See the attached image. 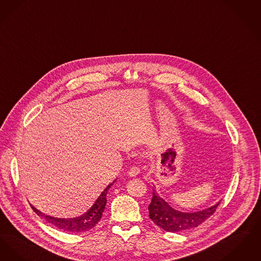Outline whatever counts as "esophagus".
Returning a JSON list of instances; mask_svg holds the SVG:
<instances>
[{"label": "esophagus", "instance_id": "esophagus-1", "mask_svg": "<svg viewBox=\"0 0 261 261\" xmlns=\"http://www.w3.org/2000/svg\"><path fill=\"white\" fill-rule=\"evenodd\" d=\"M139 172H140V170L138 168H136V167H134V168H132L130 170H128V175L129 176H132V177H136L137 176L138 174H139Z\"/></svg>", "mask_w": 261, "mask_h": 261}]
</instances>
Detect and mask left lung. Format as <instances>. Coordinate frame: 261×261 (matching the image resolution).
<instances>
[{"label":"left lung","instance_id":"8db88e82","mask_svg":"<svg viewBox=\"0 0 261 261\" xmlns=\"http://www.w3.org/2000/svg\"><path fill=\"white\" fill-rule=\"evenodd\" d=\"M219 203L220 202H217L210 207L197 212H181L170 206L168 202L158 196L155 188H153L152 201L148 206L149 217L156 225L165 231L180 232L199 226L216 212Z\"/></svg>","mask_w":261,"mask_h":261}]
</instances>
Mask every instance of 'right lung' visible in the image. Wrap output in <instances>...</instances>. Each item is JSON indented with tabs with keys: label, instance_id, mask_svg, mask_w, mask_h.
Listing matches in <instances>:
<instances>
[{
	"label": "right lung",
	"instance_id": "1",
	"mask_svg": "<svg viewBox=\"0 0 261 261\" xmlns=\"http://www.w3.org/2000/svg\"><path fill=\"white\" fill-rule=\"evenodd\" d=\"M117 179H115L112 183H110L99 195V197L96 199V201L93 203L91 207L84 213L81 216H75V217H71V218H61V217H55V216H47L45 215L44 213L40 212L39 210H37L35 206H32L33 211L39 216H42L44 219H45L48 223H50L51 225L57 227L58 229L65 231V232H72V233H82V232H86L92 229L95 226L99 220L101 219L102 214L104 212L105 205L107 203V199H106V195L108 190L110 189V187L113 185L115 181Z\"/></svg>",
	"mask_w": 261,
	"mask_h": 261
}]
</instances>
